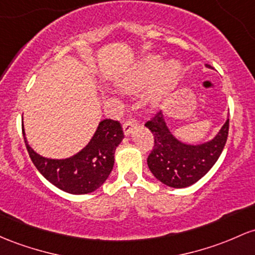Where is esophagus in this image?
I'll use <instances>...</instances> for the list:
<instances>
[{
	"mask_svg": "<svg viewBox=\"0 0 255 255\" xmlns=\"http://www.w3.org/2000/svg\"><path fill=\"white\" fill-rule=\"evenodd\" d=\"M136 121L134 119H128L127 121L123 123V132H125L126 135H129L132 133V130L136 127Z\"/></svg>",
	"mask_w": 255,
	"mask_h": 255,
	"instance_id": "esophagus-1",
	"label": "esophagus"
}]
</instances>
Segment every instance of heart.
I'll return each instance as SVG.
<instances>
[{"mask_svg": "<svg viewBox=\"0 0 255 255\" xmlns=\"http://www.w3.org/2000/svg\"><path fill=\"white\" fill-rule=\"evenodd\" d=\"M161 66L162 61L158 57L149 55L144 60H141V63H139V65L127 77H125V80L122 81V87L130 92L138 91L139 88L147 85V83L151 82L153 78L157 76ZM179 70H180V68H179L177 63L167 64L161 76L162 87H169L172 85L174 82L175 77L178 76Z\"/></svg>", "mask_w": 255, "mask_h": 255, "instance_id": "b5f03b06", "label": "heart"}]
</instances>
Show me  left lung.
Masks as SVG:
<instances>
[{"label": "left lung", "instance_id": "obj_1", "mask_svg": "<svg viewBox=\"0 0 255 255\" xmlns=\"http://www.w3.org/2000/svg\"><path fill=\"white\" fill-rule=\"evenodd\" d=\"M207 68L211 65L207 64ZM153 135L147 166L156 179L170 187H186L200 180L222 155L229 134V119L212 140L200 145L179 141L167 127L161 111L145 123Z\"/></svg>", "mask_w": 255, "mask_h": 255}]
</instances>
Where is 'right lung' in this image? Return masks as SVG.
<instances>
[{
    "label": "right lung",
    "instance_id": "add662e5",
    "mask_svg": "<svg viewBox=\"0 0 255 255\" xmlns=\"http://www.w3.org/2000/svg\"><path fill=\"white\" fill-rule=\"evenodd\" d=\"M24 141L32 163L49 183L72 195L93 192L104 184L111 173L115 162V150L125 138L121 123L104 120L99 123L88 145L74 155L64 159L42 157Z\"/></svg>",
    "mask_w": 255,
    "mask_h": 255
}]
</instances>
